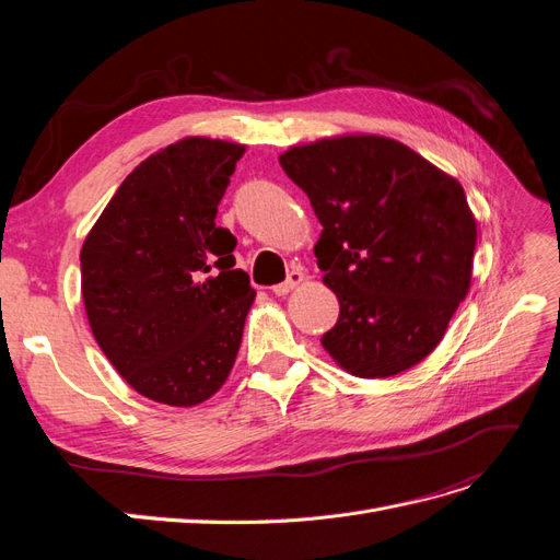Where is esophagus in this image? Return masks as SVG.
<instances>
[{
	"label": "esophagus",
	"instance_id": "esophagus-1",
	"mask_svg": "<svg viewBox=\"0 0 560 560\" xmlns=\"http://www.w3.org/2000/svg\"><path fill=\"white\" fill-rule=\"evenodd\" d=\"M303 280H306V276H303V270H301V268H292L290 273H287V280L273 287V294H276V296L290 294L292 290H296V287H299Z\"/></svg>",
	"mask_w": 560,
	"mask_h": 560
}]
</instances>
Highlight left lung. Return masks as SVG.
Wrapping results in <instances>:
<instances>
[{"mask_svg": "<svg viewBox=\"0 0 560 560\" xmlns=\"http://www.w3.org/2000/svg\"><path fill=\"white\" fill-rule=\"evenodd\" d=\"M280 165L319 219L315 257L341 306L322 346L360 378L425 360L471 280L477 222L463 186L378 135L292 147Z\"/></svg>", "mask_w": 560, "mask_h": 560, "instance_id": "obj_1", "label": "left lung"}]
</instances>
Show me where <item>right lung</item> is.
<instances>
[{"mask_svg":"<svg viewBox=\"0 0 560 560\" xmlns=\"http://www.w3.org/2000/svg\"><path fill=\"white\" fill-rule=\"evenodd\" d=\"M245 147L186 138L142 161L81 247L97 346L140 395L194 406L229 378L254 290L214 224Z\"/></svg>","mask_w":560,"mask_h":560,"instance_id":"obj_1","label":"right lung"}]
</instances>
